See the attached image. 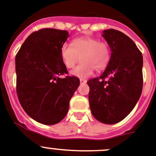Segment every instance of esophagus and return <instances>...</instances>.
I'll return each instance as SVG.
<instances>
[{
	"label": "esophagus",
	"mask_w": 156,
	"mask_h": 156,
	"mask_svg": "<svg viewBox=\"0 0 156 156\" xmlns=\"http://www.w3.org/2000/svg\"><path fill=\"white\" fill-rule=\"evenodd\" d=\"M86 82H87V80L82 79V78H81V79H80V83H81V84H85V83H86Z\"/></svg>",
	"instance_id": "1"
}]
</instances>
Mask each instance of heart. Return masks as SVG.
Returning a JSON list of instances; mask_svg holds the SVG:
<instances>
[{
  "mask_svg": "<svg viewBox=\"0 0 156 156\" xmlns=\"http://www.w3.org/2000/svg\"><path fill=\"white\" fill-rule=\"evenodd\" d=\"M61 57L68 68H73L81 58V62L71 71L78 78H88L94 69L101 71L107 66L110 59L108 45L91 37L75 38L71 45L65 44L61 48Z\"/></svg>",
  "mask_w": 156,
  "mask_h": 156,
  "instance_id": "heart-1",
  "label": "heart"
}]
</instances>
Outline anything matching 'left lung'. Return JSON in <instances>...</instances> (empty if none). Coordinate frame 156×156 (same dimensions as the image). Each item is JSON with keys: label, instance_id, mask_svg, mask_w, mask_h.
<instances>
[{"label": "left lung", "instance_id": "1", "mask_svg": "<svg viewBox=\"0 0 156 156\" xmlns=\"http://www.w3.org/2000/svg\"><path fill=\"white\" fill-rule=\"evenodd\" d=\"M111 58L102 75L87 81L93 116L105 124L123 120L140 98L143 85V58L133 41L119 30L103 31Z\"/></svg>", "mask_w": 156, "mask_h": 156}]
</instances>
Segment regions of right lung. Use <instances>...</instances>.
Wrapping results in <instances>:
<instances>
[{"mask_svg": "<svg viewBox=\"0 0 156 156\" xmlns=\"http://www.w3.org/2000/svg\"><path fill=\"white\" fill-rule=\"evenodd\" d=\"M67 30L43 28L27 37L15 58L17 97L31 119L44 125L62 120L69 101L80 85L77 77L68 74L61 48L68 39Z\"/></svg>", "mask_w": 156, "mask_h": 156, "instance_id": "obj_1", "label": "right lung"}]
</instances>
